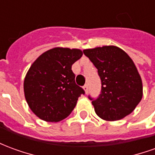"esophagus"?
I'll return each mask as SVG.
<instances>
[{"label":"esophagus","mask_w":155,"mask_h":155,"mask_svg":"<svg viewBox=\"0 0 155 155\" xmlns=\"http://www.w3.org/2000/svg\"><path fill=\"white\" fill-rule=\"evenodd\" d=\"M83 89H84V91H85V93H87L88 89H89V87H88V84H84V86H83Z\"/></svg>","instance_id":"esophagus-1"}]
</instances>
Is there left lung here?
<instances>
[{
	"instance_id": "obj_1",
	"label": "left lung",
	"mask_w": 155,
	"mask_h": 155,
	"mask_svg": "<svg viewBox=\"0 0 155 155\" xmlns=\"http://www.w3.org/2000/svg\"><path fill=\"white\" fill-rule=\"evenodd\" d=\"M98 70L101 92L92 101L98 116L108 121L123 119L143 96L142 81L131 58L120 48L109 45L83 51Z\"/></svg>"
}]
</instances>
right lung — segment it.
<instances>
[{
    "mask_svg": "<svg viewBox=\"0 0 155 155\" xmlns=\"http://www.w3.org/2000/svg\"><path fill=\"white\" fill-rule=\"evenodd\" d=\"M78 49L53 48L32 64L24 81L25 100L33 113L48 122H58L70 115L84 91L75 84L71 70L82 56Z\"/></svg>",
    "mask_w": 155,
    "mask_h": 155,
    "instance_id": "right-lung-1",
    "label": "right lung"
}]
</instances>
